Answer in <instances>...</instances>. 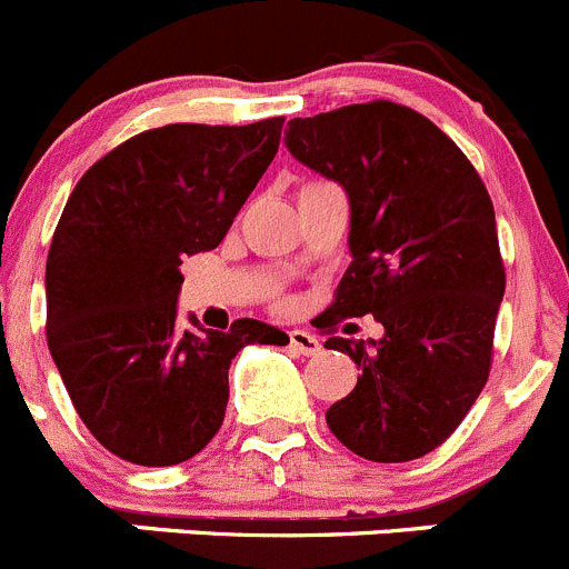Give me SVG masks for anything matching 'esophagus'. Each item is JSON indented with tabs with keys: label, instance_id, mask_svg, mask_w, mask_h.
<instances>
[{
	"label": "esophagus",
	"instance_id": "obj_1",
	"mask_svg": "<svg viewBox=\"0 0 569 569\" xmlns=\"http://www.w3.org/2000/svg\"><path fill=\"white\" fill-rule=\"evenodd\" d=\"M289 345L295 353H302V357H317L322 348L320 339H317L315 333L300 331V328H297V331H289Z\"/></svg>",
	"mask_w": 569,
	"mask_h": 569
}]
</instances>
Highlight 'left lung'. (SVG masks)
Here are the masks:
<instances>
[{
	"label": "left lung",
	"mask_w": 569,
	"mask_h": 569,
	"mask_svg": "<svg viewBox=\"0 0 569 569\" xmlns=\"http://www.w3.org/2000/svg\"><path fill=\"white\" fill-rule=\"evenodd\" d=\"M283 142L350 207V267L320 328L365 315L385 326L379 339L326 342L362 370L328 429L373 463L423 458L491 370L506 269L486 184L438 126L390 100L295 117Z\"/></svg>",
	"instance_id": "obj_1"
}]
</instances>
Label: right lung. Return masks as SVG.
I'll list each match as a JSON object with an SVG mask.
<instances>
[{
  "instance_id": "1",
  "label": "right lung",
  "mask_w": 569,
  "mask_h": 569,
  "mask_svg": "<svg viewBox=\"0 0 569 569\" xmlns=\"http://www.w3.org/2000/svg\"><path fill=\"white\" fill-rule=\"evenodd\" d=\"M283 117L142 131L89 168L47 254V345L78 416L117 458L177 466L224 421L230 365L280 328L179 331L182 260L221 243L278 153Z\"/></svg>"
}]
</instances>
